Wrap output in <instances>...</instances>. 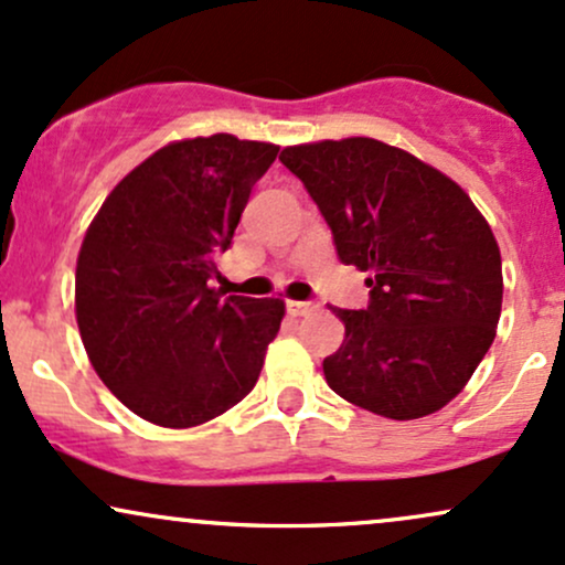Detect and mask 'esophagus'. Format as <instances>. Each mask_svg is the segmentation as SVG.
Instances as JSON below:
<instances>
[{
    "label": "esophagus",
    "instance_id": "obj_1",
    "mask_svg": "<svg viewBox=\"0 0 565 565\" xmlns=\"http://www.w3.org/2000/svg\"><path fill=\"white\" fill-rule=\"evenodd\" d=\"M287 310L291 316H308V313H313V310H319V302H313V300H289Z\"/></svg>",
    "mask_w": 565,
    "mask_h": 565
}]
</instances>
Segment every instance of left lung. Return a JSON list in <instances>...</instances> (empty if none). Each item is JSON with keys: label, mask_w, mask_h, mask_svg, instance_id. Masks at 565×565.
Wrapping results in <instances>:
<instances>
[{"label": "left lung", "mask_w": 565, "mask_h": 565, "mask_svg": "<svg viewBox=\"0 0 565 565\" xmlns=\"http://www.w3.org/2000/svg\"><path fill=\"white\" fill-rule=\"evenodd\" d=\"M332 228L337 257L366 270L364 310L332 308L345 340L323 359L337 395L387 419L438 412L468 385L502 313L494 233L451 178L374 138L289 146Z\"/></svg>", "instance_id": "8db88e82"}]
</instances>
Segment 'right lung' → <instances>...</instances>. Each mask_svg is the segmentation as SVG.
I'll return each mask as SVG.
<instances>
[{
	"label": "right lung",
	"mask_w": 565,
	"mask_h": 565,
	"mask_svg": "<svg viewBox=\"0 0 565 565\" xmlns=\"http://www.w3.org/2000/svg\"><path fill=\"white\" fill-rule=\"evenodd\" d=\"M274 142L178 140L103 201L76 260V323L97 377L161 427L220 417L255 387L284 300L212 287Z\"/></svg>",
	"instance_id": "right-lung-1"
}]
</instances>
